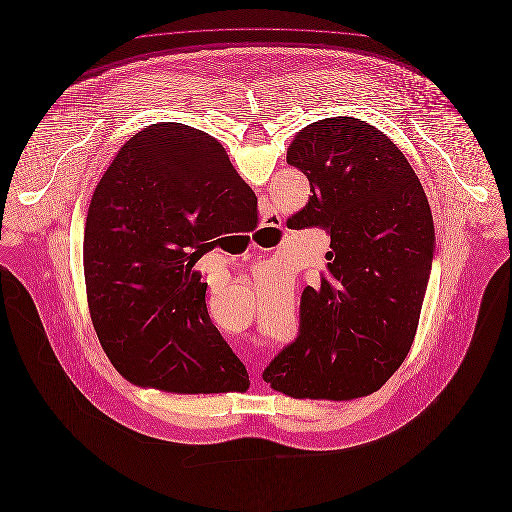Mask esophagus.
Instances as JSON below:
<instances>
[{
  "label": "esophagus",
  "mask_w": 512,
  "mask_h": 512,
  "mask_svg": "<svg viewBox=\"0 0 512 512\" xmlns=\"http://www.w3.org/2000/svg\"><path fill=\"white\" fill-rule=\"evenodd\" d=\"M266 221H268V223H264V227L269 229V231H279V229H281V219H279V217L268 214Z\"/></svg>",
  "instance_id": "34e87169"
}]
</instances>
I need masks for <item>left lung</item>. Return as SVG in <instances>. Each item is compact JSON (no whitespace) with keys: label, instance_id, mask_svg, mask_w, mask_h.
Here are the masks:
<instances>
[{"label":"left lung","instance_id":"obj_1","mask_svg":"<svg viewBox=\"0 0 512 512\" xmlns=\"http://www.w3.org/2000/svg\"><path fill=\"white\" fill-rule=\"evenodd\" d=\"M287 163L312 196L296 229L331 237L327 273L300 296L298 335L264 381L296 399L350 401L377 391L412 347L433 258L420 179L374 125L322 119L296 135Z\"/></svg>","mask_w":512,"mask_h":512}]
</instances>
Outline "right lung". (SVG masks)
<instances>
[{"label":"right lung","mask_w":512,"mask_h":512,"mask_svg":"<svg viewBox=\"0 0 512 512\" xmlns=\"http://www.w3.org/2000/svg\"><path fill=\"white\" fill-rule=\"evenodd\" d=\"M256 194L223 146L183 123L136 133L94 190L84 229L90 318L115 370L175 393L246 391L194 264L256 227Z\"/></svg>","instance_id":"right-lung-1"}]
</instances>
